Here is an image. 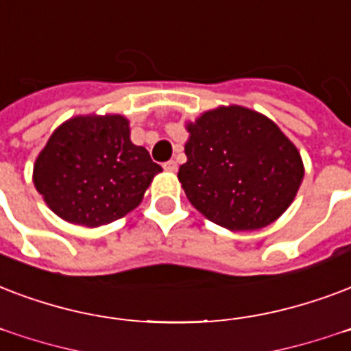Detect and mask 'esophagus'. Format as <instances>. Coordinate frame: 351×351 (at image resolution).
I'll return each mask as SVG.
<instances>
[{"label": "esophagus", "instance_id": "34e87169", "mask_svg": "<svg viewBox=\"0 0 351 351\" xmlns=\"http://www.w3.org/2000/svg\"><path fill=\"white\" fill-rule=\"evenodd\" d=\"M164 169L169 171V173H175V171L178 169V165H176L175 160H169V162H165L164 164Z\"/></svg>", "mask_w": 351, "mask_h": 351}]
</instances>
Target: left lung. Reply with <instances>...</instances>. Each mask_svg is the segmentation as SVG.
<instances>
[{
  "mask_svg": "<svg viewBox=\"0 0 351 351\" xmlns=\"http://www.w3.org/2000/svg\"><path fill=\"white\" fill-rule=\"evenodd\" d=\"M187 162L178 169L187 200L232 232L261 230L282 217L304 180L296 145L276 123L228 104L186 123Z\"/></svg>",
  "mask_w": 351,
  "mask_h": 351,
  "instance_id": "8db88e82",
  "label": "left lung"
}]
</instances>
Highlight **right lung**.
I'll return each instance as SVG.
<instances>
[{"mask_svg": "<svg viewBox=\"0 0 351 351\" xmlns=\"http://www.w3.org/2000/svg\"><path fill=\"white\" fill-rule=\"evenodd\" d=\"M160 171L145 147L130 141L127 117L90 114L55 128L36 156L33 182L62 221L97 228L138 208Z\"/></svg>", "mask_w": 351, "mask_h": 351, "instance_id": "obj_1", "label": "right lung"}]
</instances>
